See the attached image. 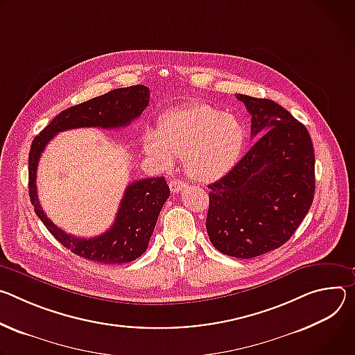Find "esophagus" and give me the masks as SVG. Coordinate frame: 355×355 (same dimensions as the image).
<instances>
[{
    "mask_svg": "<svg viewBox=\"0 0 355 355\" xmlns=\"http://www.w3.org/2000/svg\"><path fill=\"white\" fill-rule=\"evenodd\" d=\"M169 187H171V191L172 193H178V191H182L183 189L187 187V184L184 182H180V180H171L169 182Z\"/></svg>",
    "mask_w": 355,
    "mask_h": 355,
    "instance_id": "1",
    "label": "esophagus"
}]
</instances>
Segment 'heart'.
Returning a JSON list of instances; mask_svg holds the SVG:
<instances>
[{"label": "heart", "mask_w": 355, "mask_h": 355, "mask_svg": "<svg viewBox=\"0 0 355 355\" xmlns=\"http://www.w3.org/2000/svg\"><path fill=\"white\" fill-rule=\"evenodd\" d=\"M245 138V128L235 116L206 103H191L165 112L157 134L144 137V150L164 168L180 157L191 179L210 183L239 162Z\"/></svg>", "instance_id": "1"}]
</instances>
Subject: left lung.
I'll list each match as a JSON object with an SVG mask.
<instances>
[{"label":"left lung","instance_id":"1","mask_svg":"<svg viewBox=\"0 0 355 355\" xmlns=\"http://www.w3.org/2000/svg\"><path fill=\"white\" fill-rule=\"evenodd\" d=\"M257 138L243 159L209 184V239L220 252L250 259L282 247L314 198V149L306 127L268 98L237 94Z\"/></svg>","mask_w":355,"mask_h":355}]
</instances>
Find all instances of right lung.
<instances>
[{"label": "right lung", "mask_w": 355, "mask_h": 355, "mask_svg": "<svg viewBox=\"0 0 355 355\" xmlns=\"http://www.w3.org/2000/svg\"><path fill=\"white\" fill-rule=\"evenodd\" d=\"M148 104L149 89L145 86L137 85L115 89L62 111L32 141L28 157V172L29 198L33 210L53 237L64 248L78 257L110 265L131 262L141 257L148 248L157 216L169 198V186L164 176L132 182L125 189L111 228L98 237L78 239L55 225L39 203L36 191L39 157L48 142L58 132L87 127L105 130L121 128L130 125L132 120L138 118Z\"/></svg>", "instance_id": "obj_1"}]
</instances>
